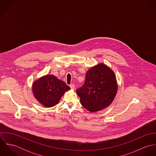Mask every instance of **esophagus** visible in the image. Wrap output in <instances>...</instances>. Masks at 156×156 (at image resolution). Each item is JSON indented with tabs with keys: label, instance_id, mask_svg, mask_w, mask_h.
Wrapping results in <instances>:
<instances>
[{
	"label": "esophagus",
	"instance_id": "1",
	"mask_svg": "<svg viewBox=\"0 0 156 156\" xmlns=\"http://www.w3.org/2000/svg\"><path fill=\"white\" fill-rule=\"evenodd\" d=\"M69 87H70V88L72 89H75V85H74V84H71V85H69Z\"/></svg>",
	"mask_w": 156,
	"mask_h": 156
}]
</instances>
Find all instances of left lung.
I'll list each match as a JSON object with an SVG mask.
<instances>
[{
  "instance_id": "obj_1",
  "label": "left lung",
  "mask_w": 156,
  "mask_h": 156,
  "mask_svg": "<svg viewBox=\"0 0 156 156\" xmlns=\"http://www.w3.org/2000/svg\"><path fill=\"white\" fill-rule=\"evenodd\" d=\"M117 88L113 72L105 64H100L88 71L84 84L76 92L82 105L89 111L96 112L111 104Z\"/></svg>"
}]
</instances>
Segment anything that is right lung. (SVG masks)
Returning a JSON list of instances; mask_svg holds the SVG:
<instances>
[{
	"label": "right lung",
	"instance_id": "obj_1",
	"mask_svg": "<svg viewBox=\"0 0 156 156\" xmlns=\"http://www.w3.org/2000/svg\"><path fill=\"white\" fill-rule=\"evenodd\" d=\"M70 89L67 84L53 75H47L33 83L35 97L45 107H53L58 103L64 92Z\"/></svg>",
	"mask_w": 156,
	"mask_h": 156
}]
</instances>
